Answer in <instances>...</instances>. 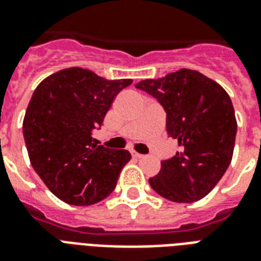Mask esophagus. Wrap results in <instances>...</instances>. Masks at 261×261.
<instances>
[{
  "label": "esophagus",
  "instance_id": "34e87169",
  "mask_svg": "<svg viewBox=\"0 0 261 261\" xmlns=\"http://www.w3.org/2000/svg\"><path fill=\"white\" fill-rule=\"evenodd\" d=\"M132 155L135 156V158H143V154H139V152H136V151H132Z\"/></svg>",
  "mask_w": 261,
  "mask_h": 261
}]
</instances>
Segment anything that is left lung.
<instances>
[{"instance_id": "8db88e82", "label": "left lung", "mask_w": 261, "mask_h": 261, "mask_svg": "<svg viewBox=\"0 0 261 261\" xmlns=\"http://www.w3.org/2000/svg\"><path fill=\"white\" fill-rule=\"evenodd\" d=\"M138 89L155 97L166 111V130L179 151L161 161L150 186L172 202L190 203L206 197L232 160L237 119L223 86L199 71L180 68Z\"/></svg>"}]
</instances>
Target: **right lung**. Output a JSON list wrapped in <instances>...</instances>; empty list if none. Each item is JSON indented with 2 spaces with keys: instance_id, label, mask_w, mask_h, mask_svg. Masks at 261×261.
Here are the masks:
<instances>
[{
  "instance_id": "obj_1",
  "label": "right lung",
  "mask_w": 261,
  "mask_h": 261,
  "mask_svg": "<svg viewBox=\"0 0 261 261\" xmlns=\"http://www.w3.org/2000/svg\"><path fill=\"white\" fill-rule=\"evenodd\" d=\"M130 78L109 81L91 70L70 67L35 88L23 119V136L34 170L70 205L88 206L109 197L128 150L97 146L92 130L103 123L115 96Z\"/></svg>"
}]
</instances>
